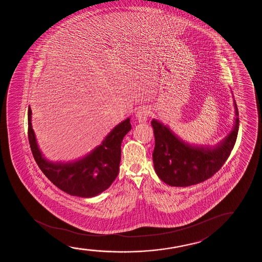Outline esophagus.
<instances>
[{"label":"esophagus","instance_id":"1","mask_svg":"<svg viewBox=\"0 0 262 262\" xmlns=\"http://www.w3.org/2000/svg\"><path fill=\"white\" fill-rule=\"evenodd\" d=\"M149 116H150V109L146 107V106L140 108V109L137 111L136 117L137 119L139 120V122H144V121H146L147 117H149Z\"/></svg>","mask_w":262,"mask_h":262}]
</instances>
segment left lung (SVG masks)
Wrapping results in <instances>:
<instances>
[{
  "instance_id": "obj_1",
  "label": "left lung",
  "mask_w": 262,
  "mask_h": 262,
  "mask_svg": "<svg viewBox=\"0 0 262 262\" xmlns=\"http://www.w3.org/2000/svg\"><path fill=\"white\" fill-rule=\"evenodd\" d=\"M235 107V124L229 136L219 147L210 149L192 147L180 140L166 126L153 120L155 148L153 162L158 177L171 186L187 187L203 183L219 172L236 141L239 117Z\"/></svg>"
}]
</instances>
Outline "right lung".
Segmentation results:
<instances>
[{"instance_id": "1", "label": "right lung", "mask_w": 262, "mask_h": 262, "mask_svg": "<svg viewBox=\"0 0 262 262\" xmlns=\"http://www.w3.org/2000/svg\"><path fill=\"white\" fill-rule=\"evenodd\" d=\"M28 135L33 157L43 174L66 193L90 198L108 189L118 176L122 139L132 124L129 118L109 133L102 145L86 158L70 164H54L42 157L31 126V109L28 112Z\"/></svg>"}]
</instances>
